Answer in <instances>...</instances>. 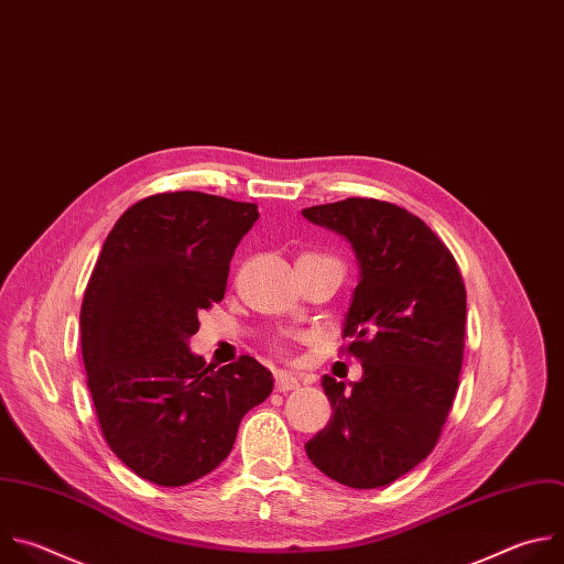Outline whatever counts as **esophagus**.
<instances>
[{"label":"esophagus","instance_id":"1","mask_svg":"<svg viewBox=\"0 0 564 564\" xmlns=\"http://www.w3.org/2000/svg\"><path fill=\"white\" fill-rule=\"evenodd\" d=\"M300 389V380L289 376V373H275V391L280 393H289V391H295Z\"/></svg>","mask_w":564,"mask_h":564}]
</instances>
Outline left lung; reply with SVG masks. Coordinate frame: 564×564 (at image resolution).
<instances>
[{"label": "left lung", "mask_w": 564, "mask_h": 564, "mask_svg": "<svg viewBox=\"0 0 564 564\" xmlns=\"http://www.w3.org/2000/svg\"><path fill=\"white\" fill-rule=\"evenodd\" d=\"M302 215L356 251L360 282L340 356L365 369L351 389L322 378L333 417L306 442V456L340 485L387 487L433 452L452 411L465 354V282L452 251L402 206L347 197Z\"/></svg>", "instance_id": "left-lung-1"}]
</instances>
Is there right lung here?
<instances>
[{"instance_id": "right-lung-1", "label": "right lung", "mask_w": 564, "mask_h": 564, "mask_svg": "<svg viewBox=\"0 0 564 564\" xmlns=\"http://www.w3.org/2000/svg\"><path fill=\"white\" fill-rule=\"evenodd\" d=\"M258 204L199 191L158 193L116 221L84 291L86 382L108 446L131 471L184 487L231 454L247 411L273 391L251 356H193L197 315L221 302Z\"/></svg>"}]
</instances>
